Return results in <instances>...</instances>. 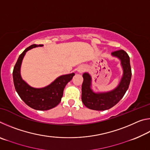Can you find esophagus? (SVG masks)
Returning a JSON list of instances; mask_svg holds the SVG:
<instances>
[{
  "label": "esophagus",
  "instance_id": "1",
  "mask_svg": "<svg viewBox=\"0 0 150 150\" xmlns=\"http://www.w3.org/2000/svg\"><path fill=\"white\" fill-rule=\"evenodd\" d=\"M84 70H85V68L83 67H81L79 68V69H78V71H79V72L81 73V72H83Z\"/></svg>",
  "mask_w": 150,
  "mask_h": 150
}]
</instances>
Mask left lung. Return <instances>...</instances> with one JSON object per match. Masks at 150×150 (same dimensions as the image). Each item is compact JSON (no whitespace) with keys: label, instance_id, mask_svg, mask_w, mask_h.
Wrapping results in <instances>:
<instances>
[{"label":"left lung","instance_id":"8db88e82","mask_svg":"<svg viewBox=\"0 0 150 150\" xmlns=\"http://www.w3.org/2000/svg\"><path fill=\"white\" fill-rule=\"evenodd\" d=\"M111 55L120 59L123 70L122 77L120 83L113 90L108 92H94L91 88V76L88 73H84L83 75L81 99L86 107L91 110H105L113 107L122 98L130 85L132 71L128 55L122 50L114 52Z\"/></svg>","mask_w":150,"mask_h":150}]
</instances>
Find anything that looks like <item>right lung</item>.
I'll use <instances>...</instances> for the list:
<instances>
[{
	"label": "right lung",
	"mask_w": 150,
	"mask_h": 150,
	"mask_svg": "<svg viewBox=\"0 0 150 150\" xmlns=\"http://www.w3.org/2000/svg\"><path fill=\"white\" fill-rule=\"evenodd\" d=\"M44 45L33 44L27 47L18 59L13 70V81L15 89L20 97L30 107L38 110H47L56 106L61 102L64 88L72 79L74 73L58 77L52 83L45 87L34 88L22 79L20 68L22 60L28 51Z\"/></svg>",
	"instance_id": "obj_1"
}]
</instances>
